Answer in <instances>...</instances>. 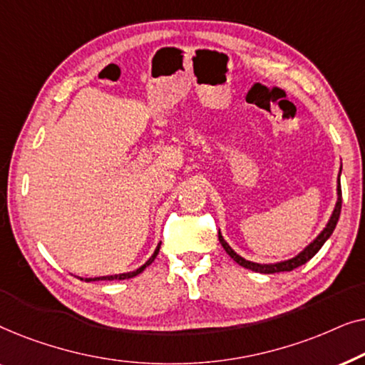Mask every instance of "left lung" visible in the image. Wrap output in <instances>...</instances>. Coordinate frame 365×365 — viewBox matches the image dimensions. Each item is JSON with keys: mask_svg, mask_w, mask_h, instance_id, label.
I'll use <instances>...</instances> for the list:
<instances>
[{"mask_svg": "<svg viewBox=\"0 0 365 365\" xmlns=\"http://www.w3.org/2000/svg\"><path fill=\"white\" fill-rule=\"evenodd\" d=\"M341 171H342V164H341ZM341 171H339V179H337V202L336 206H334V211L331 214V217H329V221L326 226L322 227V231L317 234L316 237L312 239L311 242L307 244L306 247L302 249V251H299L296 256L289 257V259H284V261H277V262H269V264H261V262H252V261H247V259H244L242 256H239V254L234 251V249L229 246L226 242V239L222 237L221 231H219V241H221L224 251H226L229 256H231L234 261H236L239 266L246 267V269H251L254 272H261V274H274V272H284V271H292V269H296L299 266H302V264H306L309 259H312L316 254L319 252V249L324 246V242L327 241L329 237L332 236L334 229L337 226V221H339V216H341V207H342V191H341Z\"/></svg>", "mask_w": 365, "mask_h": 365, "instance_id": "left-lung-1", "label": "left lung"}]
</instances>
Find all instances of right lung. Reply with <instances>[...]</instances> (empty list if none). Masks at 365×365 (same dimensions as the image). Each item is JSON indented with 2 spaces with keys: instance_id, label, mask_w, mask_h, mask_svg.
<instances>
[{
  "instance_id": "add662e5",
  "label": "right lung",
  "mask_w": 365,
  "mask_h": 365,
  "mask_svg": "<svg viewBox=\"0 0 365 365\" xmlns=\"http://www.w3.org/2000/svg\"><path fill=\"white\" fill-rule=\"evenodd\" d=\"M159 247H161V242L158 244L156 246V249H154V252H153V256L148 259L146 262L143 264V266H139L138 269H134V271H131V272H123V274H111V276H99V277H79V276H76L78 279H81V281H86V282H91V281H123V279H129V277H134V276H138V274H141L144 269H146L149 264H153V261L154 259H156V256L159 254Z\"/></svg>"
}]
</instances>
